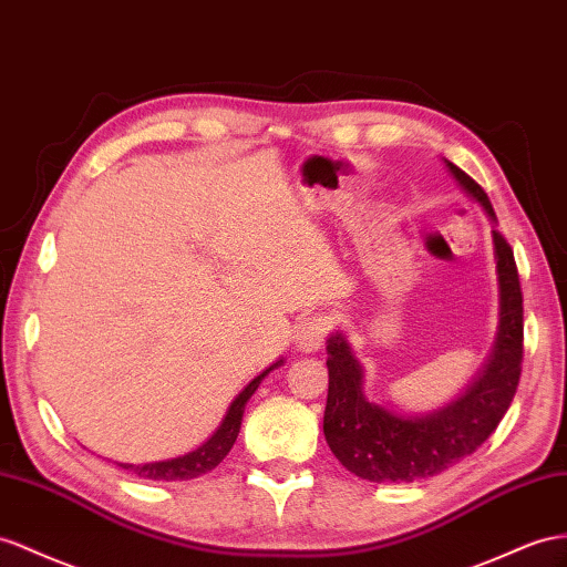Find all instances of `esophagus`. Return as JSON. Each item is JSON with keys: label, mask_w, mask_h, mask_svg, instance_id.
I'll use <instances>...</instances> for the list:
<instances>
[{"label": "esophagus", "mask_w": 567, "mask_h": 567, "mask_svg": "<svg viewBox=\"0 0 567 567\" xmlns=\"http://www.w3.org/2000/svg\"><path fill=\"white\" fill-rule=\"evenodd\" d=\"M328 330H330V318L326 313H309L297 323L295 342L301 352H316L321 350Z\"/></svg>", "instance_id": "esophagus-1"}]
</instances>
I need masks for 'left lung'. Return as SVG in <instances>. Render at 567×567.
<instances>
[{"instance_id": "8db88e82", "label": "left lung", "mask_w": 567, "mask_h": 567, "mask_svg": "<svg viewBox=\"0 0 567 567\" xmlns=\"http://www.w3.org/2000/svg\"><path fill=\"white\" fill-rule=\"evenodd\" d=\"M445 167L478 206L496 220L486 192L470 174L445 159ZM493 235L501 289V323L493 352L467 390L445 408L404 416L364 395V369L342 332L328 338L326 441L342 467L375 484L416 482L453 467L496 431L517 393L522 373V289L511 244Z\"/></svg>"}]
</instances>
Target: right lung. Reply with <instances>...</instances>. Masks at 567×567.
I'll return each mask as SVG.
<instances>
[{"mask_svg": "<svg viewBox=\"0 0 567 567\" xmlns=\"http://www.w3.org/2000/svg\"><path fill=\"white\" fill-rule=\"evenodd\" d=\"M280 364H282V359L275 361V364L270 369H266L264 373H258L256 379L246 385L235 400H231L223 424L217 426V431L200 447L192 450V453H186L182 457H172V460H163V462H143V464L120 462V467L141 476V478H151V482H186V478H196L200 474L215 470L217 464L227 457L231 445H235V441H237L246 402H249V398L256 393L260 381H264L266 375L272 369H278Z\"/></svg>", "mask_w": 567, "mask_h": 567, "instance_id": "right-lung-1", "label": "right lung"}]
</instances>
